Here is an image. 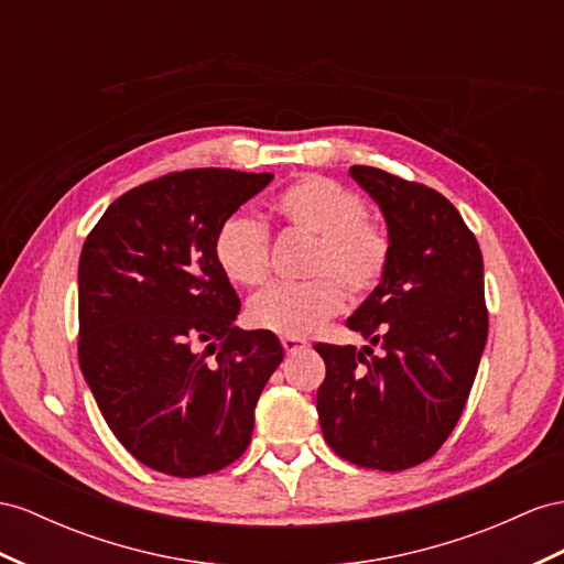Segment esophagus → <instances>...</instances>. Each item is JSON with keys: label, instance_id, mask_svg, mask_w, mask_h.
<instances>
[{"label": "esophagus", "instance_id": "esophagus-1", "mask_svg": "<svg viewBox=\"0 0 564 564\" xmlns=\"http://www.w3.org/2000/svg\"><path fill=\"white\" fill-rule=\"evenodd\" d=\"M281 345H283V350H285L288 355H295V352H300V350H307V348H310V343H307L305 338H295V336H283V338H281Z\"/></svg>", "mask_w": 564, "mask_h": 564}]
</instances>
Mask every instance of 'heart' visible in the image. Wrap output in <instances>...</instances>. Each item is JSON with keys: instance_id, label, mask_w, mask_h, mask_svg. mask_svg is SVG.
<instances>
[{"instance_id": "1", "label": "heart", "mask_w": 564, "mask_h": 564, "mask_svg": "<svg viewBox=\"0 0 564 564\" xmlns=\"http://www.w3.org/2000/svg\"><path fill=\"white\" fill-rule=\"evenodd\" d=\"M273 214L288 230L312 238L305 283H273L248 305V322L269 334L310 336L343 310V286L352 300L369 295L386 276L393 242L383 224L367 216L365 199L324 176H305L273 199ZM214 259L238 285L269 276V234L262 221L234 214L214 236Z\"/></svg>"}]
</instances>
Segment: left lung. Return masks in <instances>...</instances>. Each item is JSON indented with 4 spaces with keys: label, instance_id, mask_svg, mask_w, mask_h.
Returning <instances> with one entry per match:
<instances>
[{
    "label": "left lung",
    "instance_id": "obj_1",
    "mask_svg": "<svg viewBox=\"0 0 564 564\" xmlns=\"http://www.w3.org/2000/svg\"><path fill=\"white\" fill-rule=\"evenodd\" d=\"M350 176L381 207L393 252L348 326L384 352L316 343L326 365L316 412L336 455L402 471L438 453L467 405L488 338L484 259L438 191L373 166Z\"/></svg>",
    "mask_w": 564,
    "mask_h": 564
}]
</instances>
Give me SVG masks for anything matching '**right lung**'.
I'll return each mask as SVG.
<instances>
[{"label":"right lung","instance_id":"1","mask_svg":"<svg viewBox=\"0 0 564 564\" xmlns=\"http://www.w3.org/2000/svg\"><path fill=\"white\" fill-rule=\"evenodd\" d=\"M271 173L187 169L113 199L78 264V362L113 436L144 467L214 474L248 451L259 393L283 359L234 326L240 300L216 228Z\"/></svg>","mask_w":564,"mask_h":564}]
</instances>
